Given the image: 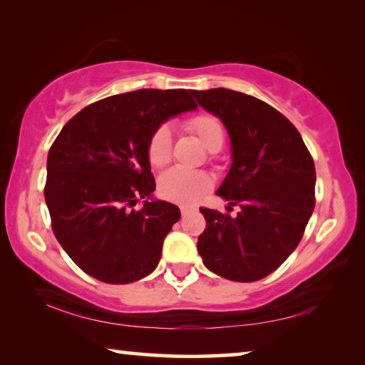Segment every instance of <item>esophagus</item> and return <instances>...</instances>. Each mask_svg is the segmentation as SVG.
Instances as JSON below:
<instances>
[{
  "instance_id": "obj_1",
  "label": "esophagus",
  "mask_w": 365,
  "mask_h": 365,
  "mask_svg": "<svg viewBox=\"0 0 365 365\" xmlns=\"http://www.w3.org/2000/svg\"><path fill=\"white\" fill-rule=\"evenodd\" d=\"M195 211H196L195 207H190V206H180V212H182V215H188V214L195 212Z\"/></svg>"
}]
</instances>
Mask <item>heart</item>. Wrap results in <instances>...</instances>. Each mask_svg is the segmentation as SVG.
Wrapping results in <instances>:
<instances>
[{"label": "heart", "mask_w": 365, "mask_h": 365, "mask_svg": "<svg viewBox=\"0 0 365 365\" xmlns=\"http://www.w3.org/2000/svg\"><path fill=\"white\" fill-rule=\"evenodd\" d=\"M185 127L201 140L209 151H217L225 141L224 123L215 114L197 113L185 120ZM146 156L153 168H165L172 159V132L168 125H158L146 143ZM212 187V180L202 170L170 169L158 180V193L164 200L191 205L205 196Z\"/></svg>", "instance_id": "1"}]
</instances>
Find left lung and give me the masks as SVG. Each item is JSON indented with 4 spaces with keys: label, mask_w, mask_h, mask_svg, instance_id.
<instances>
[{
    "label": "left lung",
    "mask_w": 365,
    "mask_h": 365,
    "mask_svg": "<svg viewBox=\"0 0 365 365\" xmlns=\"http://www.w3.org/2000/svg\"><path fill=\"white\" fill-rule=\"evenodd\" d=\"M200 106L224 122L233 164L217 195L240 205L227 212L200 207L206 219L197 252L206 267L233 282H256L287 261L316 206V168L285 115L255 96L228 88L193 90Z\"/></svg>",
    "instance_id": "left-lung-1"
}]
</instances>
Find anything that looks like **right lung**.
<instances>
[{"label": "right lung", "instance_id": "obj_1", "mask_svg": "<svg viewBox=\"0 0 365 365\" xmlns=\"http://www.w3.org/2000/svg\"><path fill=\"white\" fill-rule=\"evenodd\" d=\"M196 106L188 90L128 91L83 108L54 140L46 206L54 237L85 274L123 285L158 267L180 209L156 200L135 209L156 188L146 143L164 120Z\"/></svg>", "mask_w": 365, "mask_h": 365}]
</instances>
